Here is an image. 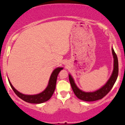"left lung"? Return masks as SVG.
Masks as SVG:
<instances>
[{
  "instance_id": "1",
  "label": "left lung",
  "mask_w": 125,
  "mask_h": 125,
  "mask_svg": "<svg viewBox=\"0 0 125 125\" xmlns=\"http://www.w3.org/2000/svg\"><path fill=\"white\" fill-rule=\"evenodd\" d=\"M112 52H113L114 59V70L113 73H112L111 76L105 85H104L100 89L94 92L88 93L83 92L77 87V86L76 85V84L74 83L73 78L72 77V76L70 74H69V79L72 88L74 93L78 98L85 101H93L98 100L103 98L105 95H106L107 93L111 90L116 81L118 73V63L117 57L113 48H112Z\"/></svg>"
}]
</instances>
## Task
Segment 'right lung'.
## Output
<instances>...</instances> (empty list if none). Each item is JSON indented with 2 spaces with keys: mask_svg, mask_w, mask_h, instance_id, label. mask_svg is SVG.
Listing matches in <instances>:
<instances>
[{
  "mask_svg": "<svg viewBox=\"0 0 125 125\" xmlns=\"http://www.w3.org/2000/svg\"><path fill=\"white\" fill-rule=\"evenodd\" d=\"M62 69L63 68L60 67L55 69L53 71L51 75L47 87L46 88V89L43 92L36 95H25L19 92L12 85L9 80H9L10 85L11 86L12 89L13 90L14 93H15L16 95H18V96L22 100L30 103L41 104L46 102V101H47L51 98V96H52L54 92L55 89H56L57 78L58 74Z\"/></svg>",
  "mask_w": 125,
  "mask_h": 125,
  "instance_id": "add662e5",
  "label": "right lung"
}]
</instances>
